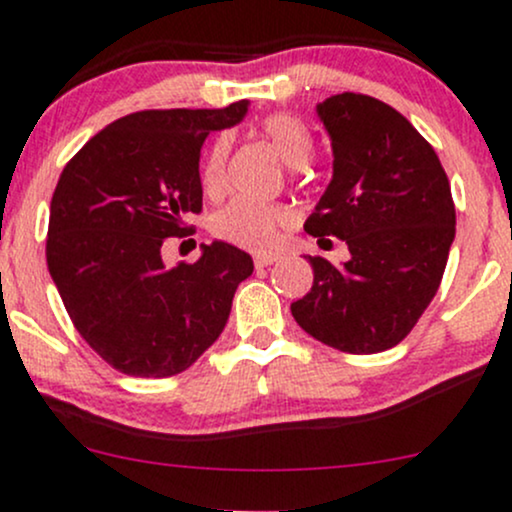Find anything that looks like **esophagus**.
<instances>
[{
  "label": "esophagus",
  "mask_w": 512,
  "mask_h": 512,
  "mask_svg": "<svg viewBox=\"0 0 512 512\" xmlns=\"http://www.w3.org/2000/svg\"><path fill=\"white\" fill-rule=\"evenodd\" d=\"M274 262H277V257H272V255H255V267L257 269L274 265Z\"/></svg>",
  "instance_id": "34e87169"
}]
</instances>
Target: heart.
I'll use <instances>...</instances> for the list:
<instances>
[{
  "mask_svg": "<svg viewBox=\"0 0 512 512\" xmlns=\"http://www.w3.org/2000/svg\"><path fill=\"white\" fill-rule=\"evenodd\" d=\"M260 131L269 143L279 150L282 160L289 167H306L313 155V136L306 123L291 114H272L262 119ZM230 140L216 138L209 157L201 170V184L209 196H216L226 187V162ZM291 223V211L282 204H265V201L233 199L213 216V233L228 243L247 247V250H269L277 245L282 230Z\"/></svg>",
  "mask_w": 512,
  "mask_h": 512,
  "instance_id": "b5f03b06",
  "label": "heart"
}]
</instances>
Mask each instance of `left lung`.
<instances>
[{
  "label": "left lung",
  "instance_id": "left-lung-1",
  "mask_svg": "<svg viewBox=\"0 0 512 512\" xmlns=\"http://www.w3.org/2000/svg\"><path fill=\"white\" fill-rule=\"evenodd\" d=\"M333 145V179L303 228L350 260L308 257L313 286L291 303L308 335L350 355L398 345L437 294L454 240L449 179L411 121L367 94L316 106Z\"/></svg>",
  "mask_w": 512,
  "mask_h": 512
}]
</instances>
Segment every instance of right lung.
<instances>
[{
  "mask_svg": "<svg viewBox=\"0 0 512 512\" xmlns=\"http://www.w3.org/2000/svg\"><path fill=\"white\" fill-rule=\"evenodd\" d=\"M226 109L136 111L109 123L65 165L50 201L46 260L77 333L128 376H174L226 328L252 257L201 245L192 265L167 267L165 238L201 211V145L243 121Z\"/></svg>",
  "mask_w": 512,
  "mask_h": 512,
  "instance_id": "1",
  "label": "right lung"
}]
</instances>
